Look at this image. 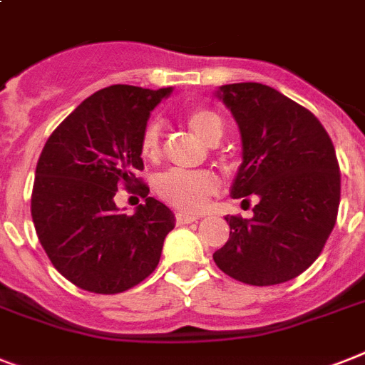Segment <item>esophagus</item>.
Masks as SVG:
<instances>
[{
  "instance_id": "1",
  "label": "esophagus",
  "mask_w": 365,
  "mask_h": 365,
  "mask_svg": "<svg viewBox=\"0 0 365 365\" xmlns=\"http://www.w3.org/2000/svg\"><path fill=\"white\" fill-rule=\"evenodd\" d=\"M198 215H192V213H185V212H178L176 213V223L178 225H189L192 221H197Z\"/></svg>"
}]
</instances>
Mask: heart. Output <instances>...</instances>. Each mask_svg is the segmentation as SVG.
<instances>
[{
    "mask_svg": "<svg viewBox=\"0 0 365 365\" xmlns=\"http://www.w3.org/2000/svg\"><path fill=\"white\" fill-rule=\"evenodd\" d=\"M191 131L210 146L223 138V120L210 108H192L187 114ZM140 155L148 161L161 157V125L150 121L140 136ZM157 197L180 210L197 212L206 204L208 197L219 189L217 176L210 170H167L153 182Z\"/></svg>",
    "mask_w": 365,
    "mask_h": 365,
    "instance_id": "obj_1",
    "label": "heart"
}]
</instances>
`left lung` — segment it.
I'll return each instance as SVG.
<instances>
[{
  "instance_id": "8db88e82",
  "label": "left lung",
  "mask_w": 365,
  "mask_h": 365,
  "mask_svg": "<svg viewBox=\"0 0 365 365\" xmlns=\"http://www.w3.org/2000/svg\"><path fill=\"white\" fill-rule=\"evenodd\" d=\"M242 136L232 198L255 195L253 217L227 215L230 236L213 253L221 272L247 285L294 279L321 255L337 219L341 174L322 123L307 108L257 82L221 86Z\"/></svg>"
}]
</instances>
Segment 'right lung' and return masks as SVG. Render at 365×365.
I'll list each match as a JSON object with an SVG mask.
<instances>
[{"label": "right lung", "instance_id": "1", "mask_svg": "<svg viewBox=\"0 0 365 365\" xmlns=\"http://www.w3.org/2000/svg\"><path fill=\"white\" fill-rule=\"evenodd\" d=\"M170 91L127 84L96 91L56 127L38 157L31 192L38 242L59 274L88 292L118 294L146 279L174 229V213L135 176L144 168L140 136L150 112ZM121 185L147 198L133 216L113 202Z\"/></svg>", "mask_w": 365, "mask_h": 365}]
</instances>
